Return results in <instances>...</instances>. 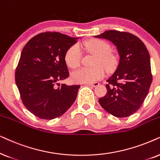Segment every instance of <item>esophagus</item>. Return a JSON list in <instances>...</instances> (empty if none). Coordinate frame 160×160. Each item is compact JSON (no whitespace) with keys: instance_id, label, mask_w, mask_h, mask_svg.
<instances>
[{"instance_id":"34e87169","label":"esophagus","mask_w":160,"mask_h":160,"mask_svg":"<svg viewBox=\"0 0 160 160\" xmlns=\"http://www.w3.org/2000/svg\"><path fill=\"white\" fill-rule=\"evenodd\" d=\"M86 85L88 86H90L91 87H96L97 86H99V82H93V83H87Z\"/></svg>"}]
</instances>
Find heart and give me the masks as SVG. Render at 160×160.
Here are the masks:
<instances>
[{
	"label": "heart",
	"instance_id": "heart-1",
	"mask_svg": "<svg viewBox=\"0 0 160 160\" xmlns=\"http://www.w3.org/2000/svg\"><path fill=\"white\" fill-rule=\"evenodd\" d=\"M89 52L97 55L93 68H80L72 72L71 78L77 83H92L100 80L105 76V70L112 72L117 66L116 56L110 53V47L105 42L93 39L86 44ZM82 50L78 44L70 48L66 54V62L70 68L74 69L80 65L82 60Z\"/></svg>",
	"mask_w": 160,
	"mask_h": 160
}]
</instances>
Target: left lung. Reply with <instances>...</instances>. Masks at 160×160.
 Segmentation results:
<instances>
[{
  "mask_svg": "<svg viewBox=\"0 0 160 160\" xmlns=\"http://www.w3.org/2000/svg\"><path fill=\"white\" fill-rule=\"evenodd\" d=\"M93 37L105 39L116 47L119 62L108 79V92L99 99L100 105L118 118L135 113L148 95L152 84L150 55L136 36L117 31H107Z\"/></svg>",
  "mask_w": 160,
  "mask_h": 160,
  "instance_id": "obj_1",
  "label": "left lung"
}]
</instances>
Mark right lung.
I'll return each instance as SVG.
<instances>
[{"label": "right lung", "instance_id": "right-lung-1", "mask_svg": "<svg viewBox=\"0 0 160 160\" xmlns=\"http://www.w3.org/2000/svg\"><path fill=\"white\" fill-rule=\"evenodd\" d=\"M77 39L45 32L33 37L22 49L16 69V85L25 108L39 118L61 116L75 101L80 86H60L58 82L69 77L66 54Z\"/></svg>", "mask_w": 160, "mask_h": 160}]
</instances>
